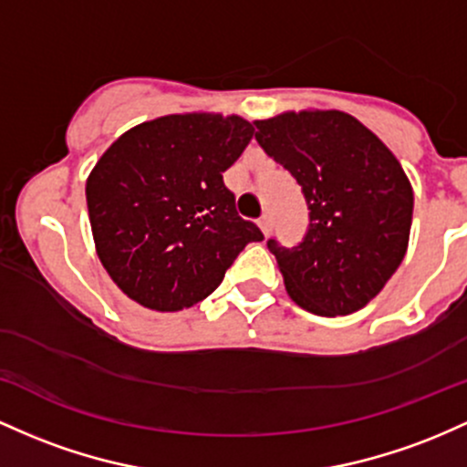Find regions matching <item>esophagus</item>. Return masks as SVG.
Returning <instances> with one entry per match:
<instances>
[{"label": "esophagus", "mask_w": 467, "mask_h": 467, "mask_svg": "<svg viewBox=\"0 0 467 467\" xmlns=\"http://www.w3.org/2000/svg\"><path fill=\"white\" fill-rule=\"evenodd\" d=\"M258 227L262 229V234L269 235L271 234V227H274V223H271V216H266V213H265V216L258 220Z\"/></svg>", "instance_id": "1"}]
</instances>
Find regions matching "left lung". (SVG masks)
<instances>
[{
  "label": "left lung",
  "mask_w": 467,
  "mask_h": 467,
  "mask_svg": "<svg viewBox=\"0 0 467 467\" xmlns=\"http://www.w3.org/2000/svg\"><path fill=\"white\" fill-rule=\"evenodd\" d=\"M260 148L291 171L308 205L296 247L266 240L291 300L316 316H348L384 289L401 265L412 187L395 154L339 109L255 120Z\"/></svg>",
  "instance_id": "obj_1"
}]
</instances>
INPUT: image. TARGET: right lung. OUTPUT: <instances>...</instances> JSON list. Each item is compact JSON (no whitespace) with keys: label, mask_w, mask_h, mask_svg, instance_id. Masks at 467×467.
<instances>
[{"label":"right lung","mask_w":467,"mask_h":467,"mask_svg":"<svg viewBox=\"0 0 467 467\" xmlns=\"http://www.w3.org/2000/svg\"><path fill=\"white\" fill-rule=\"evenodd\" d=\"M254 134L235 114H170L128 130L99 159L88 213L99 260L125 296L151 311L190 308L265 238L223 182Z\"/></svg>","instance_id":"obj_1"}]
</instances>
